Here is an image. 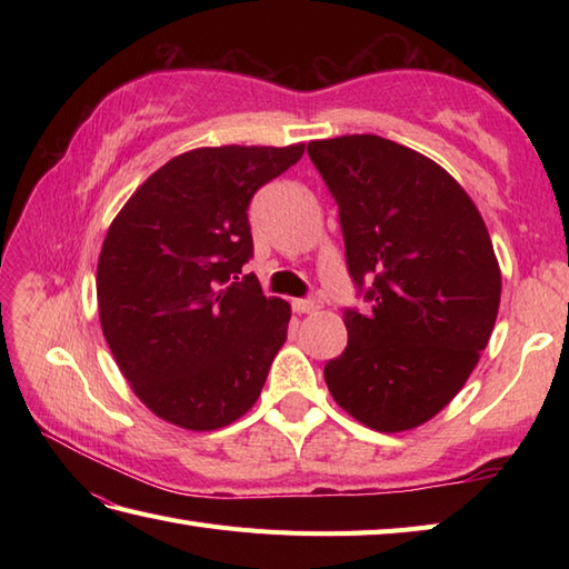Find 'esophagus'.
<instances>
[{"mask_svg": "<svg viewBox=\"0 0 569 569\" xmlns=\"http://www.w3.org/2000/svg\"><path fill=\"white\" fill-rule=\"evenodd\" d=\"M320 308V300H293V310L300 312V316H308V312H316Z\"/></svg>", "mask_w": 569, "mask_h": 569, "instance_id": "34e87169", "label": "esophagus"}]
</instances>
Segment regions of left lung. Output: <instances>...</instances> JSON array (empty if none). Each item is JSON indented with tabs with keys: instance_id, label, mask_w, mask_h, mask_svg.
<instances>
[{
	"instance_id": "left-lung-1",
	"label": "left lung",
	"mask_w": 569,
	"mask_h": 569,
	"mask_svg": "<svg viewBox=\"0 0 569 569\" xmlns=\"http://www.w3.org/2000/svg\"><path fill=\"white\" fill-rule=\"evenodd\" d=\"M340 204L347 266L371 278L367 316L347 310L345 352L325 365L361 426L413 430L467 383L489 345L501 269L467 190L428 156L377 134L308 143Z\"/></svg>"
}]
</instances>
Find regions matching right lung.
Instances as JSON below:
<instances>
[{
	"label": "right lung",
	"mask_w": 569,
	"mask_h": 569,
	"mask_svg": "<svg viewBox=\"0 0 569 569\" xmlns=\"http://www.w3.org/2000/svg\"><path fill=\"white\" fill-rule=\"evenodd\" d=\"M306 151L200 147L153 171L117 212L98 261L100 325L119 371L153 416L208 432L257 403L291 306L266 298L249 200Z\"/></svg>",
	"instance_id": "1"
}]
</instances>
